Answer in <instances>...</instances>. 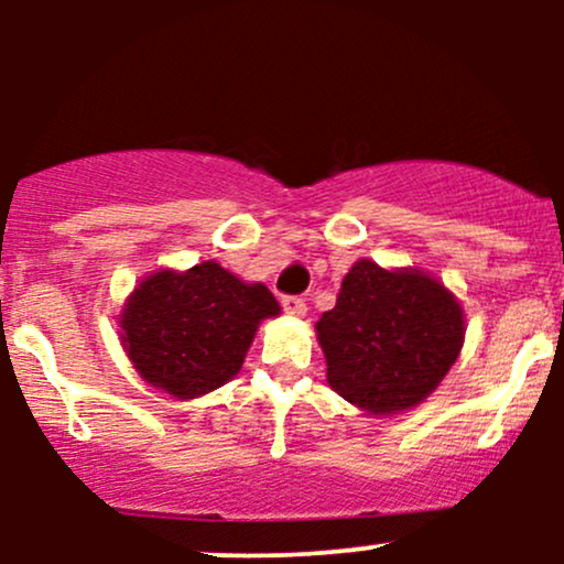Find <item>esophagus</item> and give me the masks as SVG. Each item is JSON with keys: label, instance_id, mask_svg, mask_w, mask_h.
I'll return each instance as SVG.
<instances>
[{"label": "esophagus", "instance_id": "1", "mask_svg": "<svg viewBox=\"0 0 564 564\" xmlns=\"http://www.w3.org/2000/svg\"><path fill=\"white\" fill-rule=\"evenodd\" d=\"M281 304L289 315H296V318H302V315L307 313V302H304L302 296H283Z\"/></svg>", "mask_w": 564, "mask_h": 564}]
</instances>
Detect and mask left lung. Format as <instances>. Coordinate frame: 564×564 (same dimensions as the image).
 <instances>
[{"instance_id":"obj_1","label":"left lung","mask_w":564,"mask_h":564,"mask_svg":"<svg viewBox=\"0 0 564 564\" xmlns=\"http://www.w3.org/2000/svg\"><path fill=\"white\" fill-rule=\"evenodd\" d=\"M315 332L328 387L366 413L387 416L437 390L462 352L464 310L422 270H384L360 260Z\"/></svg>"}]
</instances>
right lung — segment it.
I'll use <instances>...</instances> for the list:
<instances>
[{
  "label": "right lung",
  "mask_w": 564,
  "mask_h": 564,
  "mask_svg": "<svg viewBox=\"0 0 564 564\" xmlns=\"http://www.w3.org/2000/svg\"><path fill=\"white\" fill-rule=\"evenodd\" d=\"M278 313L268 286L243 283L215 260L185 273L159 270L124 302L121 345L148 384L191 400L236 377L257 326Z\"/></svg>",
  "instance_id": "1"
}]
</instances>
